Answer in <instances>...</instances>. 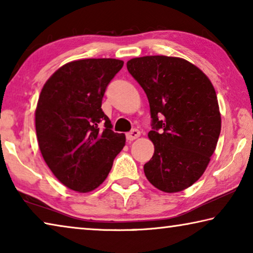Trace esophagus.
Listing matches in <instances>:
<instances>
[{"instance_id":"34e87169","label":"esophagus","mask_w":253,"mask_h":253,"mask_svg":"<svg viewBox=\"0 0 253 253\" xmlns=\"http://www.w3.org/2000/svg\"><path fill=\"white\" fill-rule=\"evenodd\" d=\"M140 136V131L138 129H132L131 131L127 132L126 137H127V140H129V142H132V140H135L136 138H138Z\"/></svg>"}]
</instances>
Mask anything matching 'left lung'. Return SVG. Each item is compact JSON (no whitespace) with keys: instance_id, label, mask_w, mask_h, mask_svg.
I'll use <instances>...</instances> for the list:
<instances>
[{"instance_id":"1","label":"left lung","mask_w":253,"mask_h":253,"mask_svg":"<svg viewBox=\"0 0 253 253\" xmlns=\"http://www.w3.org/2000/svg\"><path fill=\"white\" fill-rule=\"evenodd\" d=\"M127 69L148 98L154 155L144 165L152 185L176 193L198 181L215 151L221 131L216 92L208 76L178 57L145 55Z\"/></svg>"}]
</instances>
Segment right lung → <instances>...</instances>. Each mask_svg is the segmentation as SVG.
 Returning a JSON list of instances; mask_svg holds the SVG:
<instances>
[{"label":"right lung","mask_w":253,"mask_h":253,"mask_svg":"<svg viewBox=\"0 0 253 253\" xmlns=\"http://www.w3.org/2000/svg\"><path fill=\"white\" fill-rule=\"evenodd\" d=\"M123 66L110 58L75 60L54 71L40 92L34 115L42 157L54 176L78 193L102 184L125 146V134L111 130L101 109L107 85Z\"/></svg>","instance_id":"right-lung-1"}]
</instances>
